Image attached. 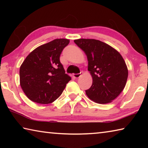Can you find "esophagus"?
Listing matches in <instances>:
<instances>
[{
  "mask_svg": "<svg viewBox=\"0 0 148 148\" xmlns=\"http://www.w3.org/2000/svg\"><path fill=\"white\" fill-rule=\"evenodd\" d=\"M81 73H79V74H74L73 76L75 77V78H78L80 76H81Z\"/></svg>",
  "mask_w": 148,
  "mask_h": 148,
  "instance_id": "1",
  "label": "esophagus"
}]
</instances>
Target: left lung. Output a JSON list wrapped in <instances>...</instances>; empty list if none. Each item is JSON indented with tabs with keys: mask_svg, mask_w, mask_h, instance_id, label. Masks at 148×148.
<instances>
[{
	"mask_svg": "<svg viewBox=\"0 0 148 148\" xmlns=\"http://www.w3.org/2000/svg\"><path fill=\"white\" fill-rule=\"evenodd\" d=\"M87 56L88 71L92 77L91 87L86 91L89 98L99 104H107L123 90L128 77V69L117 50L95 39L74 40Z\"/></svg>",
	"mask_w": 148,
	"mask_h": 148,
	"instance_id": "1",
	"label": "left lung"
}]
</instances>
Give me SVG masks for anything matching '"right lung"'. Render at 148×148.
<instances>
[{
  "instance_id": "obj_1",
  "label": "right lung",
  "mask_w": 148,
  "mask_h": 148,
  "mask_svg": "<svg viewBox=\"0 0 148 148\" xmlns=\"http://www.w3.org/2000/svg\"><path fill=\"white\" fill-rule=\"evenodd\" d=\"M68 39L53 40L29 54L19 69L20 86L26 96L34 102L49 104L62 94L71 79L60 62Z\"/></svg>"
}]
</instances>
